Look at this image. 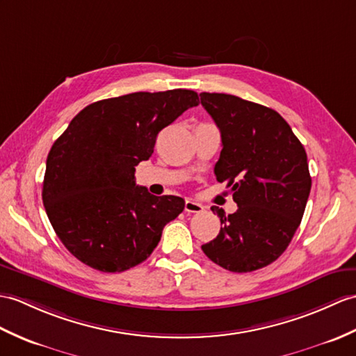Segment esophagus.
<instances>
[{
	"label": "esophagus",
	"instance_id": "34e87169",
	"mask_svg": "<svg viewBox=\"0 0 356 356\" xmlns=\"http://www.w3.org/2000/svg\"><path fill=\"white\" fill-rule=\"evenodd\" d=\"M203 206L200 204V203H197V202H194V200H191V198H186V202H185V212H188V213H200V212H203Z\"/></svg>",
	"mask_w": 356,
	"mask_h": 356
}]
</instances>
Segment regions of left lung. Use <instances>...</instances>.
Masks as SVG:
<instances>
[{
	"instance_id": "obj_1",
	"label": "left lung",
	"mask_w": 356,
	"mask_h": 356,
	"mask_svg": "<svg viewBox=\"0 0 356 356\" xmlns=\"http://www.w3.org/2000/svg\"><path fill=\"white\" fill-rule=\"evenodd\" d=\"M200 98L221 134L213 172L227 181L238 204L229 216L212 206L222 227L202 250L229 271L264 268L286 250L302 221L311 191L307 152L270 107L229 94Z\"/></svg>"
}]
</instances>
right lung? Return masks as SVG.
I'll return each instance as SVG.
<instances>
[{
  "label": "right lung",
  "mask_w": 356,
  "mask_h": 356,
  "mask_svg": "<svg viewBox=\"0 0 356 356\" xmlns=\"http://www.w3.org/2000/svg\"><path fill=\"white\" fill-rule=\"evenodd\" d=\"M197 104L189 89L107 98L80 111L56 139L42 200L56 235L79 261L120 273L152 254L185 200L138 186L135 167L150 158L159 131Z\"/></svg>",
  "instance_id": "1"
}]
</instances>
